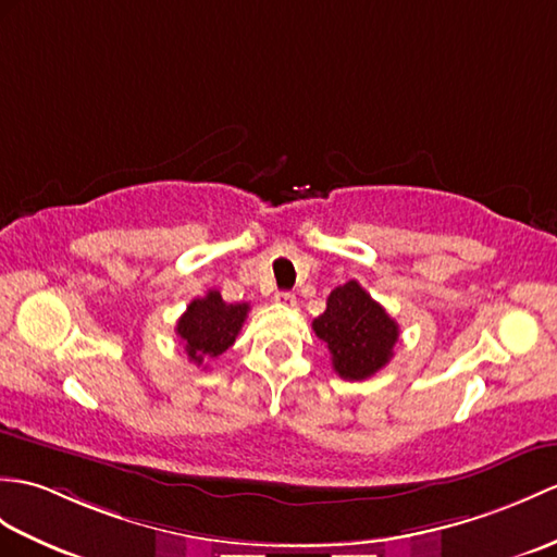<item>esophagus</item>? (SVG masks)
<instances>
[{"instance_id":"esophagus-1","label":"esophagus","mask_w":557,"mask_h":557,"mask_svg":"<svg viewBox=\"0 0 557 557\" xmlns=\"http://www.w3.org/2000/svg\"><path fill=\"white\" fill-rule=\"evenodd\" d=\"M275 304H280V306H294L296 304V296L292 292H277L275 294Z\"/></svg>"}]
</instances>
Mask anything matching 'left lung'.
<instances>
[{
	"label": "left lung",
	"instance_id": "obj_1",
	"mask_svg": "<svg viewBox=\"0 0 557 557\" xmlns=\"http://www.w3.org/2000/svg\"><path fill=\"white\" fill-rule=\"evenodd\" d=\"M313 332L327 344L334 372L351 382L380 372L398 342V322L356 280L327 296V308L313 320Z\"/></svg>",
	"mask_w": 557,
	"mask_h": 557
}]
</instances>
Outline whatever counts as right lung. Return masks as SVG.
Wrapping results in <instances>:
<instances>
[{
  "mask_svg": "<svg viewBox=\"0 0 557 557\" xmlns=\"http://www.w3.org/2000/svg\"><path fill=\"white\" fill-rule=\"evenodd\" d=\"M247 313L249 304H225L215 289L201 299H194L175 327L191 363L201 366L203 360L227 351L235 344Z\"/></svg>",
  "mask_w": 557,
  "mask_h": 557,
  "instance_id": "obj_1",
  "label": "right lung"
}]
</instances>
